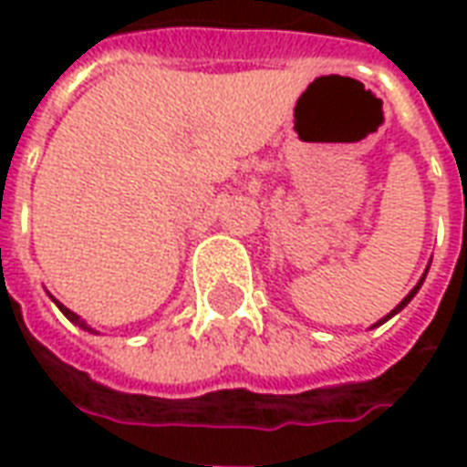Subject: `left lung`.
<instances>
[{
  "label": "left lung",
  "mask_w": 467,
  "mask_h": 467,
  "mask_svg": "<svg viewBox=\"0 0 467 467\" xmlns=\"http://www.w3.org/2000/svg\"><path fill=\"white\" fill-rule=\"evenodd\" d=\"M428 267H431V265H428ZM425 275H428V270H425ZM425 275H422V277H420V283L415 285V287H412L410 293H408V297H405V300H402V303H400V305H398V307H395V310H392V313H388V315H385V317H382V320H380V323H378V325H382V323H385V320H390L392 315H395V313H400L402 307H405V305L410 303L412 297H415V293H418V290H420V285H422V280H425Z\"/></svg>",
  "instance_id": "left-lung-1"
}]
</instances>
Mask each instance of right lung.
<instances>
[{
  "mask_svg": "<svg viewBox=\"0 0 467 467\" xmlns=\"http://www.w3.org/2000/svg\"><path fill=\"white\" fill-rule=\"evenodd\" d=\"M52 300H55V297H52ZM55 305H57V307H59V310H62V313H65L67 320H72V323H75V325H79V327H82V330H89V333H95V330H92V327H89V325H87L85 320H82V317H79V315L72 313V310H69V307H65V305H62V303H57V300H55Z\"/></svg>",
  "mask_w": 467,
  "mask_h": 467,
  "instance_id": "obj_1",
  "label": "right lung"
}]
</instances>
